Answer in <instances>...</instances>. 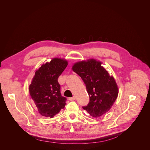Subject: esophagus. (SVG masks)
<instances>
[{
  "mask_svg": "<svg viewBox=\"0 0 150 150\" xmlns=\"http://www.w3.org/2000/svg\"><path fill=\"white\" fill-rule=\"evenodd\" d=\"M75 96H72V97H71V98H69V101H74L75 99Z\"/></svg>",
  "mask_w": 150,
  "mask_h": 150,
  "instance_id": "34e87169",
  "label": "esophagus"
}]
</instances>
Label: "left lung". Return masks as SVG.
I'll list each match as a JSON object with an SVG mask.
<instances>
[{"label":"left lung","instance_id":"8db88e82","mask_svg":"<svg viewBox=\"0 0 150 150\" xmlns=\"http://www.w3.org/2000/svg\"><path fill=\"white\" fill-rule=\"evenodd\" d=\"M102 63L91 59L75 63L72 70L83 80L89 96V102L82 107L91 116L101 117L115 103L118 88L113 76L101 66Z\"/></svg>","mask_w":150,"mask_h":150}]
</instances>
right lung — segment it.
Returning a JSON list of instances; mask_svg holds the SVG:
<instances>
[{
    "label": "right lung",
    "instance_id": "add662e5",
    "mask_svg": "<svg viewBox=\"0 0 150 150\" xmlns=\"http://www.w3.org/2000/svg\"><path fill=\"white\" fill-rule=\"evenodd\" d=\"M68 65L66 60L54 58L35 72L29 91L36 108L43 117L53 118L66 105L58 79Z\"/></svg>",
    "mask_w": 150,
    "mask_h": 150
}]
</instances>
